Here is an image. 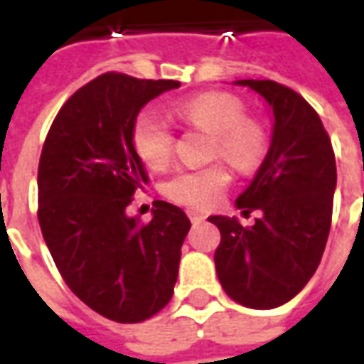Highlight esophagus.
I'll return each mask as SVG.
<instances>
[{"mask_svg":"<svg viewBox=\"0 0 364 364\" xmlns=\"http://www.w3.org/2000/svg\"><path fill=\"white\" fill-rule=\"evenodd\" d=\"M189 220L197 226V224H200V222H205V216L203 214H197V213H189Z\"/></svg>","mask_w":364,"mask_h":364,"instance_id":"1","label":"esophagus"}]
</instances>
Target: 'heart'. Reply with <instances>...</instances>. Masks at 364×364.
<instances>
[{"label": "heart", "instance_id": "heart-1", "mask_svg": "<svg viewBox=\"0 0 364 364\" xmlns=\"http://www.w3.org/2000/svg\"><path fill=\"white\" fill-rule=\"evenodd\" d=\"M175 117L198 130L213 134L210 156L224 158L240 171L252 169L265 151L263 128L245 119L244 103L228 93H206L183 101L173 109ZM175 134L164 117L144 109L132 122V146L138 158L151 169H161L173 156ZM230 183L222 164L177 169L166 183L164 195L179 205L205 210L218 203Z\"/></svg>", "mask_w": 364, "mask_h": 364}]
</instances>
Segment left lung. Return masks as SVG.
Wrapping results in <instances>:
<instances>
[{"label":"left lung","instance_id":"left-lung-1","mask_svg":"<svg viewBox=\"0 0 364 364\" xmlns=\"http://www.w3.org/2000/svg\"><path fill=\"white\" fill-rule=\"evenodd\" d=\"M259 93L273 112L267 156L236 206L237 218L210 216L220 230L214 253L222 289L237 304L271 310L304 289L320 265L331 226L337 169L326 128L304 97L271 80H237Z\"/></svg>","mask_w":364,"mask_h":364}]
</instances>
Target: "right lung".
I'll use <instances>...</instances> for the list:
<instances>
[{"instance_id":"right-lung-1","label":"right lung","mask_w":364,"mask_h":364,"mask_svg":"<svg viewBox=\"0 0 364 364\" xmlns=\"http://www.w3.org/2000/svg\"><path fill=\"white\" fill-rule=\"evenodd\" d=\"M179 85L99 75L60 109L41 154L38 224L52 259L83 304L119 323L158 314L177 282L187 214L156 200L142 224L127 206L150 181L132 122L144 105Z\"/></svg>"}]
</instances>
